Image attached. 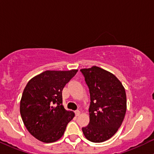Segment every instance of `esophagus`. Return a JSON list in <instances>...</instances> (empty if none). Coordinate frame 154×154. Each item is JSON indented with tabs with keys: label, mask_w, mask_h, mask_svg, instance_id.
<instances>
[{
	"label": "esophagus",
	"mask_w": 154,
	"mask_h": 154,
	"mask_svg": "<svg viewBox=\"0 0 154 154\" xmlns=\"http://www.w3.org/2000/svg\"><path fill=\"white\" fill-rule=\"evenodd\" d=\"M75 115L77 116H78L79 114H80V111H79V110H76L75 111Z\"/></svg>",
	"instance_id": "esophagus-1"
}]
</instances>
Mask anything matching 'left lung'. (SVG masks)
<instances>
[{
	"label": "left lung",
	"mask_w": 154,
	"mask_h": 154,
	"mask_svg": "<svg viewBox=\"0 0 154 154\" xmlns=\"http://www.w3.org/2000/svg\"><path fill=\"white\" fill-rule=\"evenodd\" d=\"M80 72L89 88L90 122L82 128L84 135L93 143H102L117 132L127 110L125 90L111 72L98 66Z\"/></svg>",
	"instance_id": "obj_1"
}]
</instances>
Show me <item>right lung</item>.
Returning <instances> with one entry per match:
<instances>
[{
    "instance_id": "1",
    "label": "right lung",
    "mask_w": 154,
    "mask_h": 154,
    "mask_svg": "<svg viewBox=\"0 0 154 154\" xmlns=\"http://www.w3.org/2000/svg\"><path fill=\"white\" fill-rule=\"evenodd\" d=\"M78 70L45 71L26 84L20 101V114L26 128L35 138L53 143L61 138L73 111L62 105V90Z\"/></svg>"
}]
</instances>
